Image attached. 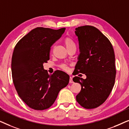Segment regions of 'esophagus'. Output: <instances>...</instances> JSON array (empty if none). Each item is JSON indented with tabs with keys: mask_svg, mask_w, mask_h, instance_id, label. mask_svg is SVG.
Returning a JSON list of instances; mask_svg holds the SVG:
<instances>
[{
	"mask_svg": "<svg viewBox=\"0 0 129 129\" xmlns=\"http://www.w3.org/2000/svg\"><path fill=\"white\" fill-rule=\"evenodd\" d=\"M69 83H73V79H72V77H70V80H69Z\"/></svg>",
	"mask_w": 129,
	"mask_h": 129,
	"instance_id": "1",
	"label": "esophagus"
}]
</instances>
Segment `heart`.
Wrapping results in <instances>:
<instances>
[{"label": "heart", "mask_w": 129, "mask_h": 129, "mask_svg": "<svg viewBox=\"0 0 129 129\" xmlns=\"http://www.w3.org/2000/svg\"><path fill=\"white\" fill-rule=\"evenodd\" d=\"M64 44L65 46L67 48V49L69 50L70 49L72 48V47H76V44L75 42L73 41V39L70 38V37H66L64 40ZM60 68L61 69L64 70V71H68L69 70V67L66 64H61L60 65Z\"/></svg>", "instance_id": "heart-1"}]
</instances>
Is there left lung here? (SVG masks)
<instances>
[{
	"label": "left lung",
	"mask_w": 129,
	"mask_h": 129,
	"mask_svg": "<svg viewBox=\"0 0 129 129\" xmlns=\"http://www.w3.org/2000/svg\"><path fill=\"white\" fill-rule=\"evenodd\" d=\"M75 30L80 53L74 75L81 73L86 76V79L78 76L73 79L82 86L76 101L84 108L94 109L106 100L114 86V50L110 40L94 26H80Z\"/></svg>",
	"instance_id": "left-lung-1"
}]
</instances>
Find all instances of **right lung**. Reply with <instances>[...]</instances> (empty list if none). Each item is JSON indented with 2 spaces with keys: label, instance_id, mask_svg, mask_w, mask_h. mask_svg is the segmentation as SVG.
<instances>
[{
  "label": "right lung",
  "instance_id": "add662e5",
  "mask_svg": "<svg viewBox=\"0 0 129 129\" xmlns=\"http://www.w3.org/2000/svg\"><path fill=\"white\" fill-rule=\"evenodd\" d=\"M65 29L36 27L15 46L12 57V79L19 96L30 108L36 110L49 108L60 90L69 83L68 74L56 70L50 75L43 65L50 59L51 46Z\"/></svg>",
  "mask_w": 129,
  "mask_h": 129
}]
</instances>
